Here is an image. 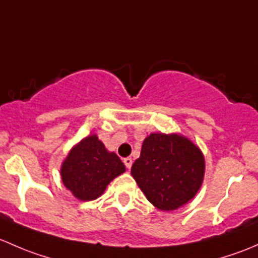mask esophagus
Instances as JSON below:
<instances>
[{"label": "esophagus", "mask_w": 258, "mask_h": 258, "mask_svg": "<svg viewBox=\"0 0 258 258\" xmlns=\"http://www.w3.org/2000/svg\"><path fill=\"white\" fill-rule=\"evenodd\" d=\"M123 161H124V164H125L126 169L130 170V168H132V165H133V159L132 158H125Z\"/></svg>", "instance_id": "34e87169"}]
</instances>
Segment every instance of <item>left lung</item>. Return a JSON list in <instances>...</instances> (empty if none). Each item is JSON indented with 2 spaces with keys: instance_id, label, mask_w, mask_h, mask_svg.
Here are the masks:
<instances>
[{
  "instance_id": "1",
  "label": "left lung",
  "mask_w": 258,
  "mask_h": 258,
  "mask_svg": "<svg viewBox=\"0 0 258 258\" xmlns=\"http://www.w3.org/2000/svg\"><path fill=\"white\" fill-rule=\"evenodd\" d=\"M132 176L161 211H174L198 194L205 176V158L194 142L177 133H151L143 142Z\"/></svg>"
}]
</instances>
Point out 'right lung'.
<instances>
[{
  "label": "right lung",
  "mask_w": 258,
  "mask_h": 258,
  "mask_svg": "<svg viewBox=\"0 0 258 258\" xmlns=\"http://www.w3.org/2000/svg\"><path fill=\"white\" fill-rule=\"evenodd\" d=\"M125 166L114 151H109L97 134L83 138L71 149L60 165V179L72 195L92 201L103 195Z\"/></svg>",
  "instance_id": "1"
}]
</instances>
